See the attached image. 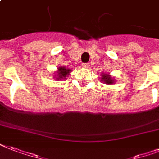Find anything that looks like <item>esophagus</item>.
Masks as SVG:
<instances>
[{
	"instance_id": "obj_1",
	"label": "esophagus",
	"mask_w": 159,
	"mask_h": 159,
	"mask_svg": "<svg viewBox=\"0 0 159 159\" xmlns=\"http://www.w3.org/2000/svg\"><path fill=\"white\" fill-rule=\"evenodd\" d=\"M82 67H84V68H88L90 67V64L88 62H84V63H82Z\"/></svg>"
}]
</instances>
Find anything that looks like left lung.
Returning <instances> with one entry per match:
<instances>
[{
    "mask_svg": "<svg viewBox=\"0 0 159 159\" xmlns=\"http://www.w3.org/2000/svg\"><path fill=\"white\" fill-rule=\"evenodd\" d=\"M102 81L106 83V84H113V79L111 76L108 75L102 74Z\"/></svg>",
    "mask_w": 159,
    "mask_h": 159,
    "instance_id": "8db88e82",
    "label": "left lung"
}]
</instances>
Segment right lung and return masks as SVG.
I'll use <instances>...</instances> for the list:
<instances>
[{
	"mask_svg": "<svg viewBox=\"0 0 159 159\" xmlns=\"http://www.w3.org/2000/svg\"><path fill=\"white\" fill-rule=\"evenodd\" d=\"M71 72V70L68 68H65L63 67H58V72L57 74L55 75V77H57V79H64L66 78L67 75H69V72Z\"/></svg>",
	"mask_w": 159,
	"mask_h": 159,
	"instance_id": "right-lung-1",
	"label": "right lung"
}]
</instances>
